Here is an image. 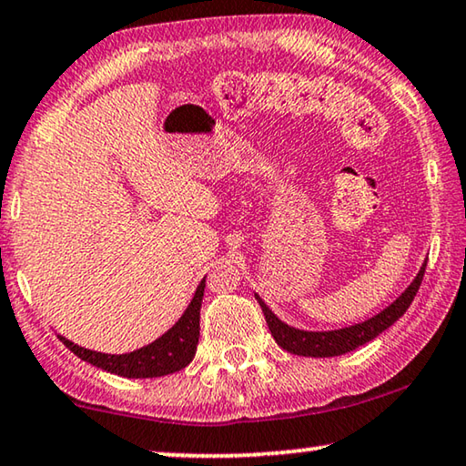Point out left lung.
Instances as JSON below:
<instances>
[{"label":"left lung","mask_w":466,"mask_h":466,"mask_svg":"<svg viewBox=\"0 0 466 466\" xmlns=\"http://www.w3.org/2000/svg\"><path fill=\"white\" fill-rule=\"evenodd\" d=\"M425 266L420 268L419 276L414 278V282L408 287L404 293H401L400 299H395L387 309L380 311L370 320L362 324L350 326V329L341 330H330V332H308V330H297L290 329L284 322L278 320L272 314V309L268 308L266 303L259 299V295H255V299L259 301L263 316H266V322L269 326V332H272L274 341L295 356H305V358H332V356H343L347 351L358 350L360 345L372 341L374 337H379L380 332L387 330L393 322H398L401 316L406 314V309L410 308L414 301L416 293H419L422 276H425Z\"/></svg>","instance_id":"8db88e82"}]
</instances>
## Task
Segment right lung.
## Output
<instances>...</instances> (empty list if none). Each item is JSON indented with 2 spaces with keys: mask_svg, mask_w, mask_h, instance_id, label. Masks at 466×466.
<instances>
[{
  "mask_svg": "<svg viewBox=\"0 0 466 466\" xmlns=\"http://www.w3.org/2000/svg\"><path fill=\"white\" fill-rule=\"evenodd\" d=\"M205 293V278L200 280L194 299L188 309L179 318L171 330H167L163 337H158L155 343L142 347L123 356H110V353L89 351L75 345L68 339L60 337V341L71 350L75 356L86 360L92 366H98L102 370L119 374L125 379H155L165 374L177 372L192 362L198 345L200 332V303Z\"/></svg>",
  "mask_w": 466,
  "mask_h": 466,
  "instance_id": "right-lung-1",
  "label": "right lung"
}]
</instances>
